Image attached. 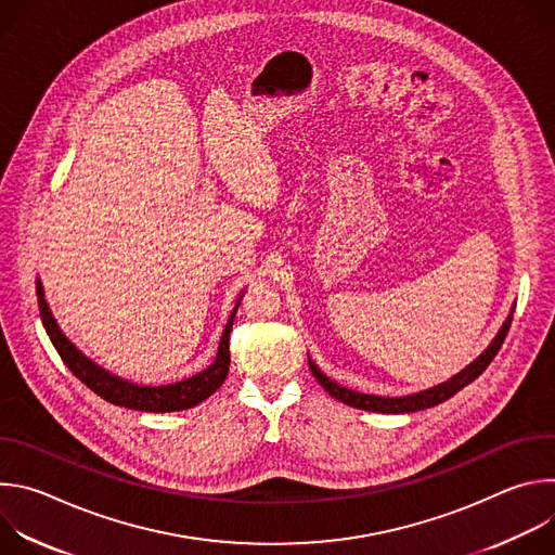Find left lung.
<instances>
[{
  "label": "left lung",
  "instance_id": "8db88e82",
  "mask_svg": "<svg viewBox=\"0 0 555 555\" xmlns=\"http://www.w3.org/2000/svg\"><path fill=\"white\" fill-rule=\"evenodd\" d=\"M512 315H514V307H512L509 315L505 319V323L501 325L499 334L494 336V340L488 345V349L477 360H472L465 369H461L450 379H446V382H441L437 386H430L426 390H420V392L402 395V398H382V395H369V392L351 390V388L334 382L332 377H327L319 369V364H315L311 358H307V360H309V369H311L313 377L319 379V384L332 395V398L340 400L347 406H353V409H360V411H371V413H388V415L415 413V411H424V409H430V406H437V404L446 402L448 398H452L454 392H459L463 386H467L469 382L477 379L488 369V364L494 360V356L499 353V349H501V345H503V340H505V336L509 332Z\"/></svg>",
  "mask_w": 555,
  "mask_h": 555
}]
</instances>
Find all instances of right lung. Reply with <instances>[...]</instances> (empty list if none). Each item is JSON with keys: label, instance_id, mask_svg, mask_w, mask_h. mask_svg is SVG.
<instances>
[{"label": "right lung", "instance_id": "obj_1", "mask_svg": "<svg viewBox=\"0 0 555 555\" xmlns=\"http://www.w3.org/2000/svg\"><path fill=\"white\" fill-rule=\"evenodd\" d=\"M37 298H39V313L43 327L56 349V353L61 356V360L65 362V366L81 379L88 388H92L96 395H101L103 400L116 404V406H125L131 411H142V413H176V411H186L197 406L199 402H204L206 398L223 384L225 375H228V366H230V349H228V336L232 330V319L236 311V298L228 321L223 325L221 338H219V347H217V356L215 360L199 373L173 382V384H157V386H146V384H135L129 382L107 369H103L101 364H96L92 358H88L81 349H78L59 327L56 319L52 315V309L46 300V292H43V283L41 279H37Z\"/></svg>", "mask_w": 555, "mask_h": 555}]
</instances>
